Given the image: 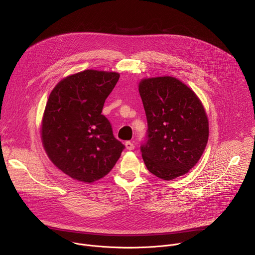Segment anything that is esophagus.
Returning a JSON list of instances; mask_svg holds the SVG:
<instances>
[{
	"label": "esophagus",
	"instance_id": "34e87169",
	"mask_svg": "<svg viewBox=\"0 0 255 255\" xmlns=\"http://www.w3.org/2000/svg\"><path fill=\"white\" fill-rule=\"evenodd\" d=\"M125 147H126L127 150H133V149L135 148L134 144H133L132 142H130V141H127V142L125 143Z\"/></svg>",
	"mask_w": 255,
	"mask_h": 255
}]
</instances>
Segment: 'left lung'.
<instances>
[{
  "instance_id": "left-lung-1",
  "label": "left lung",
  "mask_w": 255,
  "mask_h": 255,
  "mask_svg": "<svg viewBox=\"0 0 255 255\" xmlns=\"http://www.w3.org/2000/svg\"><path fill=\"white\" fill-rule=\"evenodd\" d=\"M138 90L148 124V140L141 147L145 165L164 180L186 174L208 143L209 120L201 100L169 76L142 79Z\"/></svg>"
}]
</instances>
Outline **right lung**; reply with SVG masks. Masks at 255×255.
<instances>
[{
  "instance_id": "1",
  "label": "right lung",
  "mask_w": 255,
  "mask_h": 255,
  "mask_svg": "<svg viewBox=\"0 0 255 255\" xmlns=\"http://www.w3.org/2000/svg\"><path fill=\"white\" fill-rule=\"evenodd\" d=\"M120 75L86 69L56 84L46 103L40 134L51 162L69 177L86 184L114 167L124 145L102 115L105 100Z\"/></svg>"
}]
</instances>
